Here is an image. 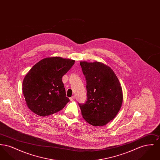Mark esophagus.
Wrapping results in <instances>:
<instances>
[{
    "mask_svg": "<svg viewBox=\"0 0 160 160\" xmlns=\"http://www.w3.org/2000/svg\"><path fill=\"white\" fill-rule=\"evenodd\" d=\"M74 98H75V97H74V96H72V97H70L69 98V99H70V101H73L74 99Z\"/></svg>",
    "mask_w": 160,
    "mask_h": 160,
    "instance_id": "esophagus-1",
    "label": "esophagus"
}]
</instances>
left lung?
Segmentation results:
<instances>
[{
	"instance_id": "left-lung-1",
	"label": "left lung",
	"mask_w": 160,
	"mask_h": 160,
	"mask_svg": "<svg viewBox=\"0 0 160 160\" xmlns=\"http://www.w3.org/2000/svg\"><path fill=\"white\" fill-rule=\"evenodd\" d=\"M86 79L88 100L79 104L84 119L93 126H104L119 112L123 101L121 84L113 69L99 62L81 61Z\"/></svg>"
}]
</instances>
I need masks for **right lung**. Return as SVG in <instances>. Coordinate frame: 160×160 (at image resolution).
I'll list each match as a JSON object with an SVG mask.
<instances>
[{"label":"right lung","instance_id":"right-lung-1","mask_svg":"<svg viewBox=\"0 0 160 160\" xmlns=\"http://www.w3.org/2000/svg\"><path fill=\"white\" fill-rule=\"evenodd\" d=\"M75 61L61 57L46 58L37 63L24 77L22 91L27 106L41 116L61 110L69 101L62 78Z\"/></svg>","mask_w":160,"mask_h":160}]
</instances>
